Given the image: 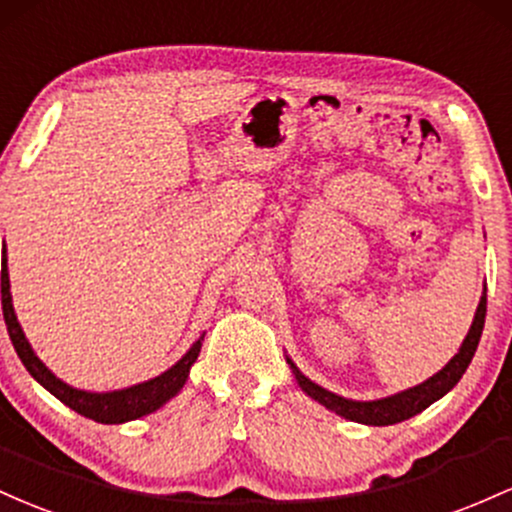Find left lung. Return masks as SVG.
<instances>
[{"mask_svg": "<svg viewBox=\"0 0 512 512\" xmlns=\"http://www.w3.org/2000/svg\"><path fill=\"white\" fill-rule=\"evenodd\" d=\"M484 321H486V290L484 295H481L479 307H476L472 329H469L467 338H464L462 346H459V353L455 358L442 367L440 372H435L430 380L416 384V387L411 389H404V392L399 394L384 396V399H375V401L343 399V396L333 394L329 389L319 387L317 382L309 380V377H304L290 358H287V363H290L292 372H295V380L302 387V392L312 396L314 401H319V404L326 406L329 411L348 418V421L365 423V426H394V423H401L406 421V418L416 416V413L426 411L433 401H438L440 396H445L459 380H462V375L467 372L469 363H472L476 346H479L481 331H484Z\"/></svg>", "mask_w": 512, "mask_h": 512, "instance_id": "obj_1", "label": "left lung"}]
</instances>
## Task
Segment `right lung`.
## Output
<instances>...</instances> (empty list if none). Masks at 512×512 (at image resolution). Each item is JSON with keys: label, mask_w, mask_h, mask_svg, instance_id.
<instances>
[{"label": "right lung", "mask_w": 512, "mask_h": 512, "mask_svg": "<svg viewBox=\"0 0 512 512\" xmlns=\"http://www.w3.org/2000/svg\"><path fill=\"white\" fill-rule=\"evenodd\" d=\"M9 271H7V254L2 261V312L4 321H7V331L11 343H14L16 353H19L21 363L36 382L43 384L50 394L57 396L65 406H70L72 411L82 413V416L91 418L96 423H125L135 421V418L147 416V413L157 411L159 406H164L171 396L181 392V387L188 380V372L191 365L198 360L200 346H203V336L193 343L191 350L179 360L176 365H171L169 370L162 372L154 380H147L142 384L128 389H116V392H84V389H74L70 384H65L60 377H55L48 370L36 353H33L31 343L26 341L24 329L16 321L14 304H11V292H9Z\"/></svg>", "instance_id": "add662e5"}]
</instances>
